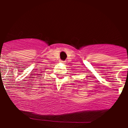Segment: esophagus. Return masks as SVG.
<instances>
[{"label":"esophagus","instance_id":"1","mask_svg":"<svg viewBox=\"0 0 128 128\" xmlns=\"http://www.w3.org/2000/svg\"><path fill=\"white\" fill-rule=\"evenodd\" d=\"M60 62H61V63H65L66 61H61H61H60Z\"/></svg>","mask_w":128,"mask_h":128}]
</instances>
